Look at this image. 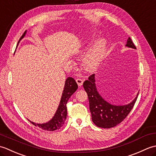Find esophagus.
I'll return each instance as SVG.
<instances>
[{
	"label": "esophagus",
	"instance_id": "34e87169",
	"mask_svg": "<svg viewBox=\"0 0 156 156\" xmlns=\"http://www.w3.org/2000/svg\"><path fill=\"white\" fill-rule=\"evenodd\" d=\"M76 82H77V84H78V87H80L82 85V84H83L84 80H83V79H82V78H76Z\"/></svg>",
	"mask_w": 156,
	"mask_h": 156
}]
</instances>
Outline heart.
<instances>
[{"label":"heart","instance_id":"heart-1","mask_svg":"<svg viewBox=\"0 0 156 156\" xmlns=\"http://www.w3.org/2000/svg\"><path fill=\"white\" fill-rule=\"evenodd\" d=\"M106 50L105 39H99L89 49L84 58V65L88 71H93L101 64Z\"/></svg>","mask_w":156,"mask_h":156}]
</instances>
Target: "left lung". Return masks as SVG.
I'll use <instances>...</instances> for the list:
<instances>
[{
	"label": "left lung",
	"instance_id": "8db88e82",
	"mask_svg": "<svg viewBox=\"0 0 156 156\" xmlns=\"http://www.w3.org/2000/svg\"><path fill=\"white\" fill-rule=\"evenodd\" d=\"M126 46L136 49L130 37L127 39ZM83 87L88 97L92 120L101 128H112L121 123L131 112L138 97L137 94L132 102L127 105L115 106L108 103L98 94L95 85L94 74L90 75L88 80L84 82Z\"/></svg>",
	"mask_w": 156,
	"mask_h": 156
}]
</instances>
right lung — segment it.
Instances as JSON below:
<instances>
[{
  "label": "right lung",
  "instance_id": "right-lung-1",
  "mask_svg": "<svg viewBox=\"0 0 156 156\" xmlns=\"http://www.w3.org/2000/svg\"><path fill=\"white\" fill-rule=\"evenodd\" d=\"M25 33L26 31L23 33L19 41L24 37ZM77 88L78 84L74 79L71 77H68L66 79L65 82V87L64 91H63L60 103H59L58 110L56 111L54 117L52 118L51 120L44 124H36L35 122H31L29 120L28 121L31 122L34 125L36 126V127L38 126L39 128L45 131H53L56 130V129H60L64 125L66 119V116H67V106H66V105H67L68 99L74 93V92L77 90Z\"/></svg>",
  "mask_w": 156,
  "mask_h": 156
}]
</instances>
